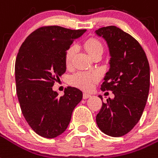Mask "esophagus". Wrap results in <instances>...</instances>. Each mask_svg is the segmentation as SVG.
Instances as JSON below:
<instances>
[{
	"mask_svg": "<svg viewBox=\"0 0 158 158\" xmlns=\"http://www.w3.org/2000/svg\"><path fill=\"white\" fill-rule=\"evenodd\" d=\"M90 96H91V95H90V94H88V93H84V94H83V99H88L90 98Z\"/></svg>",
	"mask_w": 158,
	"mask_h": 158,
	"instance_id": "esophagus-1",
	"label": "esophagus"
}]
</instances>
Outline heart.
I'll return each instance as SVG.
<instances>
[{
  "instance_id": "heart-1",
  "label": "heart",
  "mask_w": 158,
  "mask_h": 158,
  "mask_svg": "<svg viewBox=\"0 0 158 158\" xmlns=\"http://www.w3.org/2000/svg\"><path fill=\"white\" fill-rule=\"evenodd\" d=\"M84 48L91 57L96 54H102L103 52V46L101 43L94 38H90L85 40L84 42ZM74 53H75L74 46H70L66 50L65 62L67 66L71 64ZM97 79H98V76L96 73H77L71 78V84L83 90H89L91 87L93 82L97 81Z\"/></svg>"
}]
</instances>
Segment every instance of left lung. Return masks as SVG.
I'll use <instances>...</instances> for the list:
<instances>
[{
  "label": "left lung",
  "instance_id": "left-lung-1",
  "mask_svg": "<svg viewBox=\"0 0 158 158\" xmlns=\"http://www.w3.org/2000/svg\"><path fill=\"white\" fill-rule=\"evenodd\" d=\"M95 33L106 40L110 55V69L101 89L114 95L102 102L96 123L104 134L123 136L136 125L146 106L150 86L148 61L139 43L118 27H103Z\"/></svg>",
  "mask_w": 158,
  "mask_h": 158
}]
</instances>
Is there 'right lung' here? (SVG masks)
Instances as JSON below:
<instances>
[{"instance_id": "obj_1", "label": "right lung", "mask_w": 158, "mask_h": 158, "mask_svg": "<svg viewBox=\"0 0 158 158\" xmlns=\"http://www.w3.org/2000/svg\"><path fill=\"white\" fill-rule=\"evenodd\" d=\"M85 31L41 27L19 48L15 66L17 96L24 118L40 136L53 139L64 133L82 99V92L72 86L58 97L52 85L66 72V50Z\"/></svg>"}]
</instances>
